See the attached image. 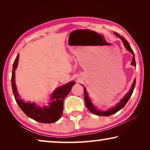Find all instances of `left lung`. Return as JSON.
Returning a JSON list of instances; mask_svg holds the SVG:
<instances>
[{
	"instance_id": "left-lung-1",
	"label": "left lung",
	"mask_w": 150,
	"mask_h": 150,
	"mask_svg": "<svg viewBox=\"0 0 150 150\" xmlns=\"http://www.w3.org/2000/svg\"><path fill=\"white\" fill-rule=\"evenodd\" d=\"M115 34L116 35V36L118 37L119 38H120L122 41L123 44L125 46L126 49L127 50H128L129 52L132 53V54L133 55V57H132V60L131 63L132 65H133L134 66H136V62H135V57H134V53L132 50V48L130 47L129 43L127 42V40L124 38L123 36H121V35H119L117 33L115 32ZM135 85H136V80H134V83L132 85V87L130 88V90L129 91V92L126 94V95L124 96V97L122 98V99L120 100V102L118 103L115 106H114L113 108H110L108 110L106 111H101V110H98L96 109L95 106L93 105V103H91V100H90V98H88V93L86 91V88L85 87H83L84 88V95H85V105L86 106H87V108L90 110L91 112H92L93 114H95L96 115H98V116H110L113 114H115L116 112H117L118 111L121 110L122 108H124V106L126 105V104L128 102V100L130 99V96H132V94L133 93V91L134 89V87H135Z\"/></svg>"
}]
</instances>
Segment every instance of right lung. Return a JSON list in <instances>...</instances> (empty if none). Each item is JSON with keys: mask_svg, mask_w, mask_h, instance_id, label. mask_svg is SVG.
Listing matches in <instances>:
<instances>
[{"mask_svg": "<svg viewBox=\"0 0 150 150\" xmlns=\"http://www.w3.org/2000/svg\"><path fill=\"white\" fill-rule=\"evenodd\" d=\"M19 54L13 63L12 72V91L16 103L21 110L33 120L42 123H54L61 118L63 113V100L75 83L74 81H71L67 84L56 88L52 93L47 106H38L34 103H25L24 100L20 98V95L17 92V88L15 84V70H16L18 63Z\"/></svg>", "mask_w": 150, "mask_h": 150, "instance_id": "right-lung-1", "label": "right lung"}]
</instances>
